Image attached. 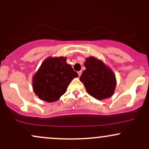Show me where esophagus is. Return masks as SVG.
I'll use <instances>...</instances> for the list:
<instances>
[{"instance_id":"esophagus-1","label":"esophagus","mask_w":149,"mask_h":149,"mask_svg":"<svg viewBox=\"0 0 149 149\" xmlns=\"http://www.w3.org/2000/svg\"><path fill=\"white\" fill-rule=\"evenodd\" d=\"M77 73H78V75H79V77H80V76H81V73H82V72H81V71H79Z\"/></svg>"}]
</instances>
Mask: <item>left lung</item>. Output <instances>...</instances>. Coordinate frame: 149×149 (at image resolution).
<instances>
[{
  "mask_svg": "<svg viewBox=\"0 0 149 149\" xmlns=\"http://www.w3.org/2000/svg\"><path fill=\"white\" fill-rule=\"evenodd\" d=\"M86 68L79 79L83 82L86 91L97 100L112 96L116 86L114 73L102 61L91 56L86 59Z\"/></svg>",
  "mask_w": 149,
  "mask_h": 149,
  "instance_id": "obj_1",
  "label": "left lung"
}]
</instances>
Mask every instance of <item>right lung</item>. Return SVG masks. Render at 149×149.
I'll return each instance as SVG.
<instances>
[{
	"label": "right lung",
	"mask_w": 149,
	"mask_h": 149,
	"mask_svg": "<svg viewBox=\"0 0 149 149\" xmlns=\"http://www.w3.org/2000/svg\"><path fill=\"white\" fill-rule=\"evenodd\" d=\"M77 77V73L66 63L65 57H49L33 76V91L42 100L55 102L66 92L72 80Z\"/></svg>",
	"instance_id": "right-lung-1"
}]
</instances>
